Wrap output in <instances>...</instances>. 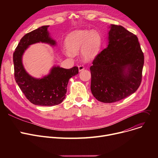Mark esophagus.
<instances>
[{"mask_svg": "<svg viewBox=\"0 0 158 158\" xmlns=\"http://www.w3.org/2000/svg\"><path fill=\"white\" fill-rule=\"evenodd\" d=\"M78 69H79V72H81V71H82V70H85L84 66H82V65H79V66H78Z\"/></svg>", "mask_w": 158, "mask_h": 158, "instance_id": "34e87169", "label": "esophagus"}]
</instances>
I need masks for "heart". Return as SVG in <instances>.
<instances>
[{
    "instance_id": "obj_1",
    "label": "heart",
    "mask_w": 158,
    "mask_h": 158,
    "mask_svg": "<svg viewBox=\"0 0 158 158\" xmlns=\"http://www.w3.org/2000/svg\"><path fill=\"white\" fill-rule=\"evenodd\" d=\"M67 50L64 53L68 56L79 52L81 49V56L85 60H94L100 51L101 37L95 30H79L73 31L65 40Z\"/></svg>"
}]
</instances>
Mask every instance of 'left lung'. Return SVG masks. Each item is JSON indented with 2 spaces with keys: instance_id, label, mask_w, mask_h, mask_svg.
Instances as JSON below:
<instances>
[{
  "instance_id": "left-lung-1",
  "label": "left lung",
  "mask_w": 158,
  "mask_h": 158,
  "mask_svg": "<svg viewBox=\"0 0 158 158\" xmlns=\"http://www.w3.org/2000/svg\"><path fill=\"white\" fill-rule=\"evenodd\" d=\"M108 45L90 66L91 91L98 101L111 103L134 94L139 88L144 64L137 36L121 26L111 24Z\"/></svg>"
}]
</instances>
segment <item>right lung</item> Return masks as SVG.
<instances>
[{
    "mask_svg": "<svg viewBox=\"0 0 158 158\" xmlns=\"http://www.w3.org/2000/svg\"><path fill=\"white\" fill-rule=\"evenodd\" d=\"M48 26H43L32 31L20 40L13 53L15 79L28 100L37 106H52L61 103L64 99L69 79L78 73V68L73 66L65 69L54 64L48 73L40 78L32 76L25 69L22 57L30 45L37 43L56 46L47 30Z\"/></svg>",
    "mask_w": 158,
    "mask_h": 158,
    "instance_id": "obj_1",
    "label": "right lung"
}]
</instances>
